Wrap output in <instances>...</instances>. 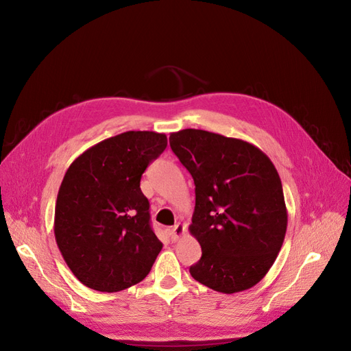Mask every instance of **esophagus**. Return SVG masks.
Returning a JSON list of instances; mask_svg holds the SVG:
<instances>
[{"mask_svg":"<svg viewBox=\"0 0 351 351\" xmlns=\"http://www.w3.org/2000/svg\"><path fill=\"white\" fill-rule=\"evenodd\" d=\"M184 231H186V227L182 224V222H178V224H176L171 228V231H169V236H171L173 241H177L180 237L184 234Z\"/></svg>","mask_w":351,"mask_h":351,"instance_id":"1","label":"esophagus"}]
</instances>
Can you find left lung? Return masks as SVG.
<instances>
[{
	"label": "left lung",
	"mask_w": 351,
	"mask_h": 351,
	"mask_svg": "<svg viewBox=\"0 0 351 351\" xmlns=\"http://www.w3.org/2000/svg\"><path fill=\"white\" fill-rule=\"evenodd\" d=\"M169 145L196 186L189 231L202 258L190 274L224 294L252 289L271 269L287 231L277 168L258 146L206 130L171 133Z\"/></svg>",
	"instance_id": "obj_1"
}]
</instances>
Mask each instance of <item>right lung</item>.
Returning a JSON list of instances; mask_svg holds the SVG:
<instances>
[{
    "label": "right lung",
    "mask_w": 351,
    "mask_h": 351,
    "mask_svg": "<svg viewBox=\"0 0 351 351\" xmlns=\"http://www.w3.org/2000/svg\"><path fill=\"white\" fill-rule=\"evenodd\" d=\"M167 136L124 132L79 155L62 178L54 217L57 246L83 285L115 293L141 282L162 249L141 190Z\"/></svg>",
    "instance_id": "obj_1"
}]
</instances>
